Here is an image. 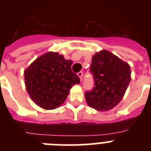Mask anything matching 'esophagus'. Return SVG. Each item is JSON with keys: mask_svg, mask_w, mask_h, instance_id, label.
<instances>
[{"mask_svg": "<svg viewBox=\"0 0 151 151\" xmlns=\"http://www.w3.org/2000/svg\"><path fill=\"white\" fill-rule=\"evenodd\" d=\"M78 76L79 77L80 80H81V82H82V78H83V73L82 72H79V73H78Z\"/></svg>", "mask_w": 151, "mask_h": 151, "instance_id": "obj_1", "label": "esophagus"}]
</instances>
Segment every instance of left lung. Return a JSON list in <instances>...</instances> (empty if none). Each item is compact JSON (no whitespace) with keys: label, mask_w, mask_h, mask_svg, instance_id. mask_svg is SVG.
<instances>
[{"label":"left lung","mask_w":151,"mask_h":151,"mask_svg":"<svg viewBox=\"0 0 151 151\" xmlns=\"http://www.w3.org/2000/svg\"><path fill=\"white\" fill-rule=\"evenodd\" d=\"M90 72L94 87L85 93L89 106L98 111L115 107L122 99L131 81V69L127 63L106 50L92 57Z\"/></svg>","instance_id":"8db88e82"}]
</instances>
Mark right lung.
Masks as SVG:
<instances>
[{"instance_id": "add662e5", "label": "right lung", "mask_w": 151, "mask_h": 151, "mask_svg": "<svg viewBox=\"0 0 151 151\" xmlns=\"http://www.w3.org/2000/svg\"><path fill=\"white\" fill-rule=\"evenodd\" d=\"M73 62L57 52H47L38 57L24 72L25 85L36 104L54 110L64 103L79 77L71 69Z\"/></svg>"}]
</instances>
